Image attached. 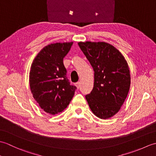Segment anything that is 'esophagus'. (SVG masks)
I'll list each match as a JSON object with an SVG mask.
<instances>
[{"mask_svg":"<svg viewBox=\"0 0 156 156\" xmlns=\"http://www.w3.org/2000/svg\"><path fill=\"white\" fill-rule=\"evenodd\" d=\"M76 87H77L78 88H79L80 87V82H77V83H76Z\"/></svg>","mask_w":156,"mask_h":156,"instance_id":"obj_1","label":"esophagus"}]
</instances>
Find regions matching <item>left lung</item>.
Instances as JSON below:
<instances>
[{
    "label": "left lung",
    "instance_id": "1",
    "mask_svg": "<svg viewBox=\"0 0 156 156\" xmlns=\"http://www.w3.org/2000/svg\"><path fill=\"white\" fill-rule=\"evenodd\" d=\"M94 72V87L86 99L97 117L107 119L120 110L131 84L129 66L121 52L105 42H79Z\"/></svg>",
    "mask_w": 156,
    "mask_h": 156
}]
</instances>
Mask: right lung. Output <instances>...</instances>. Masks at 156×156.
I'll use <instances>...</instances> for the list:
<instances>
[{"label": "right lung", "mask_w": 156, "mask_h": 156, "mask_svg": "<svg viewBox=\"0 0 156 156\" xmlns=\"http://www.w3.org/2000/svg\"><path fill=\"white\" fill-rule=\"evenodd\" d=\"M72 44L73 42L56 43L45 46L31 64L29 73L31 93L48 113L62 112L74 95L76 87L69 82L63 63Z\"/></svg>", "instance_id": "obj_1"}]
</instances>
